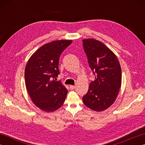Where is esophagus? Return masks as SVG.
I'll use <instances>...</instances> for the list:
<instances>
[{"label":"esophagus","mask_w":145,"mask_h":145,"mask_svg":"<svg viewBox=\"0 0 145 145\" xmlns=\"http://www.w3.org/2000/svg\"><path fill=\"white\" fill-rule=\"evenodd\" d=\"M75 87L74 85H70V89L71 90H73V89H75Z\"/></svg>","instance_id":"obj_1"}]
</instances>
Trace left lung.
Segmentation results:
<instances>
[{
	"label": "left lung",
	"mask_w": 145,
	"mask_h": 145,
	"mask_svg": "<svg viewBox=\"0 0 145 145\" xmlns=\"http://www.w3.org/2000/svg\"><path fill=\"white\" fill-rule=\"evenodd\" d=\"M84 50L90 69L95 75L83 101L95 112L112 105L121 85V69L115 54L103 43L94 39L83 40Z\"/></svg>",
	"instance_id": "obj_1"
}]
</instances>
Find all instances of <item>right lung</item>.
<instances>
[{
  "instance_id": "right-lung-1",
  "label": "right lung",
  "mask_w": 145,
  "mask_h": 145,
  "mask_svg": "<svg viewBox=\"0 0 145 145\" xmlns=\"http://www.w3.org/2000/svg\"><path fill=\"white\" fill-rule=\"evenodd\" d=\"M71 40H60L47 43L37 49L27 61L25 82L30 97L39 108L52 112L62 106L68 90L60 81H56L58 61L62 52L72 44Z\"/></svg>"
}]
</instances>
